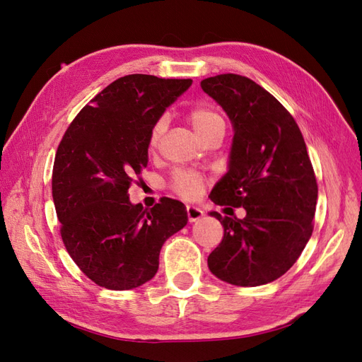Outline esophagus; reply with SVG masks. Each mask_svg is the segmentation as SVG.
Masks as SVG:
<instances>
[{
	"label": "esophagus",
	"instance_id": "obj_1",
	"mask_svg": "<svg viewBox=\"0 0 362 362\" xmlns=\"http://www.w3.org/2000/svg\"><path fill=\"white\" fill-rule=\"evenodd\" d=\"M204 216V211L201 208L194 206V205H187V217H189V222H196L199 221V218Z\"/></svg>",
	"mask_w": 362,
	"mask_h": 362
}]
</instances>
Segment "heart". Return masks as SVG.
I'll list each match as a JSON object with an SVG mask.
<instances>
[{"label":"heart","instance_id":"heart-1","mask_svg":"<svg viewBox=\"0 0 362 362\" xmlns=\"http://www.w3.org/2000/svg\"><path fill=\"white\" fill-rule=\"evenodd\" d=\"M187 122L193 128V131L198 137L202 140L211 129H214L217 125H223V119L221 117L213 107L210 105H194L192 110L187 113ZM164 129V120L160 119L158 122L152 127L149 137H148V148L154 149L158 145V140L163 134ZM205 180L199 173L189 172V170H180L172 177L170 187L175 193H178L182 198L193 199L198 198L202 193Z\"/></svg>","mask_w":362,"mask_h":362}]
</instances>
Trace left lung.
I'll return each instance as SVG.
<instances>
[{"label":"left lung","mask_w":362,"mask_h":362,"mask_svg":"<svg viewBox=\"0 0 362 362\" xmlns=\"http://www.w3.org/2000/svg\"><path fill=\"white\" fill-rule=\"evenodd\" d=\"M234 127L229 169L211 190L217 205L243 206L245 218L222 217L223 238L208 257L213 275L240 287L282 276L313 234L317 181L294 117L247 76L201 81Z\"/></svg>","instance_id":"8db88e82"}]
</instances>
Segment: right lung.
<instances>
[{"label": "right lung", "mask_w": 362, "mask_h": 362, "mask_svg": "<svg viewBox=\"0 0 362 362\" xmlns=\"http://www.w3.org/2000/svg\"><path fill=\"white\" fill-rule=\"evenodd\" d=\"M192 80L131 74L98 93L68 127L56 152L52 199L68 254L108 290L156 276L163 243L187 225L182 202L161 198L149 210L128 198L148 164V137Z\"/></svg>", "instance_id": "right-lung-1"}]
</instances>
